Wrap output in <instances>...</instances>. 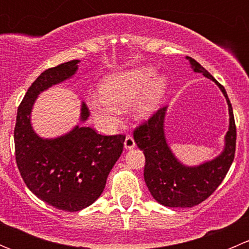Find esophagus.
Instances as JSON below:
<instances>
[{"instance_id": "1", "label": "esophagus", "mask_w": 249, "mask_h": 249, "mask_svg": "<svg viewBox=\"0 0 249 249\" xmlns=\"http://www.w3.org/2000/svg\"><path fill=\"white\" fill-rule=\"evenodd\" d=\"M136 147V143H135V140L132 139L131 136H126V139H125V142H124V148L126 150H131L134 149V148Z\"/></svg>"}]
</instances>
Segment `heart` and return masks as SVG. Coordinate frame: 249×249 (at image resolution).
Here are the masks:
<instances>
[{
	"label": "heart",
	"instance_id": "heart-1",
	"mask_svg": "<svg viewBox=\"0 0 249 249\" xmlns=\"http://www.w3.org/2000/svg\"><path fill=\"white\" fill-rule=\"evenodd\" d=\"M152 66H140L109 74L101 83V94L88 97V106L100 127L110 130L119 122L122 110L131 107L135 118L152 117L161 106L169 79L155 74Z\"/></svg>",
	"mask_w": 249,
	"mask_h": 249
}]
</instances>
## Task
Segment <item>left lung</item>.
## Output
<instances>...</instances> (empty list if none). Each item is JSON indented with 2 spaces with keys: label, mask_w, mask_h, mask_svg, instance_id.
Wrapping results in <instances>:
<instances>
[{
  "label": "left lung",
  "mask_w": 249,
  "mask_h": 249,
  "mask_svg": "<svg viewBox=\"0 0 249 249\" xmlns=\"http://www.w3.org/2000/svg\"><path fill=\"white\" fill-rule=\"evenodd\" d=\"M195 73L217 84L224 95L229 109V129L224 137V148L213 159L195 166H188L176 158L165 135L167 106L162 107L134 132L137 147L145 157L144 182L152 196L166 207H194L205 201L223 182L235 157L236 126L231 104L224 87L192 57L187 56Z\"/></svg>",
  "instance_id": "left-lung-1"
}]
</instances>
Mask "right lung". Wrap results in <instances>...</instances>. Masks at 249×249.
I'll return each mask as SVG.
<instances>
[{
	"label": "right lung",
	"instance_id": "1",
	"mask_svg": "<svg viewBox=\"0 0 249 249\" xmlns=\"http://www.w3.org/2000/svg\"><path fill=\"white\" fill-rule=\"evenodd\" d=\"M79 62H64L39 74L18 108L14 129L16 160L25 184L42 201L66 212H77L99 199L125 141L123 135L102 136L80 124L54 139L41 137L32 127L31 112L39 94L71 79ZM89 115L82 102L79 122H87Z\"/></svg>",
	"mask_w": 249,
	"mask_h": 249
}]
</instances>
